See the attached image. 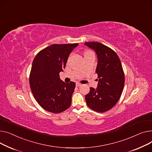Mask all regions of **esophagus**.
<instances>
[{
    "mask_svg": "<svg viewBox=\"0 0 152 152\" xmlns=\"http://www.w3.org/2000/svg\"><path fill=\"white\" fill-rule=\"evenodd\" d=\"M76 86H82V84L81 83H76Z\"/></svg>",
    "mask_w": 152,
    "mask_h": 152,
    "instance_id": "1",
    "label": "esophagus"
}]
</instances>
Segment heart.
<instances>
[{
    "label": "heart",
    "instance_id": "heart-1",
    "mask_svg": "<svg viewBox=\"0 0 152 152\" xmlns=\"http://www.w3.org/2000/svg\"><path fill=\"white\" fill-rule=\"evenodd\" d=\"M91 53H93V52H91V51H86L85 53V55H88V54H91Z\"/></svg>",
    "mask_w": 152,
    "mask_h": 152
}]
</instances>
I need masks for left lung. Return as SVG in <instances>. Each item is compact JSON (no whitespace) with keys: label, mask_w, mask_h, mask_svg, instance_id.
<instances>
[{"label":"left lung","mask_w":152,"mask_h":152,"mask_svg":"<svg viewBox=\"0 0 152 152\" xmlns=\"http://www.w3.org/2000/svg\"><path fill=\"white\" fill-rule=\"evenodd\" d=\"M85 45L97 55L98 81L97 88L91 87L86 94V102L92 110L104 112L117 103L123 90L124 75L121 61L113 50L99 42H86Z\"/></svg>","instance_id":"1"}]
</instances>
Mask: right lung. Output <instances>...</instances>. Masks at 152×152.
Segmentation results:
<instances>
[{
	"mask_svg": "<svg viewBox=\"0 0 152 152\" xmlns=\"http://www.w3.org/2000/svg\"><path fill=\"white\" fill-rule=\"evenodd\" d=\"M78 45L53 44L35 56L31 67L29 83L35 100L43 109L61 113L71 105L75 83H66L60 79L59 72L65 68L70 53Z\"/></svg>",
	"mask_w": 152,
	"mask_h": 152,
	"instance_id": "1",
	"label": "right lung"
}]
</instances>
